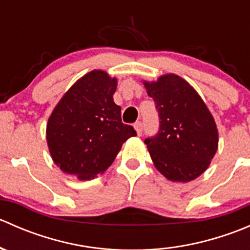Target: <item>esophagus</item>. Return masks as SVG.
<instances>
[{"mask_svg": "<svg viewBox=\"0 0 250 250\" xmlns=\"http://www.w3.org/2000/svg\"><path fill=\"white\" fill-rule=\"evenodd\" d=\"M134 128H135V130H137L138 135H141V133H143V123L137 122L134 125Z\"/></svg>", "mask_w": 250, "mask_h": 250, "instance_id": "34e87169", "label": "esophagus"}]
</instances>
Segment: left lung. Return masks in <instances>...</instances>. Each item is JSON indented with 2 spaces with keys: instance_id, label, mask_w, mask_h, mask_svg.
Wrapping results in <instances>:
<instances>
[{
  "instance_id": "obj_1",
  "label": "left lung",
  "mask_w": 250,
  "mask_h": 250,
  "mask_svg": "<svg viewBox=\"0 0 250 250\" xmlns=\"http://www.w3.org/2000/svg\"><path fill=\"white\" fill-rule=\"evenodd\" d=\"M144 85L160 117L158 133L145 139L153 165L168 180H193L209 167L218 150L210 111L198 93L174 74Z\"/></svg>"
}]
</instances>
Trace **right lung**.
I'll list each match as a JSON object with an SVG mask.
<instances>
[{"label": "right lung", "mask_w": 250, "mask_h": 250, "mask_svg": "<svg viewBox=\"0 0 250 250\" xmlns=\"http://www.w3.org/2000/svg\"><path fill=\"white\" fill-rule=\"evenodd\" d=\"M117 80L102 70L88 72L67 90L47 123V143L64 173L90 180L112 165L122 144L137 132L122 123L113 102Z\"/></svg>", "instance_id": "obj_1"}]
</instances>
